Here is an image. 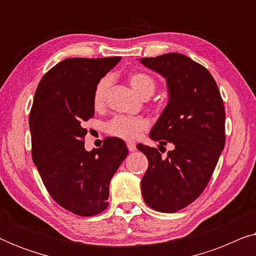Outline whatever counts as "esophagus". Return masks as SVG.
<instances>
[{
	"label": "esophagus",
	"mask_w": 256,
	"mask_h": 256,
	"mask_svg": "<svg viewBox=\"0 0 256 256\" xmlns=\"http://www.w3.org/2000/svg\"><path fill=\"white\" fill-rule=\"evenodd\" d=\"M127 148L129 152H135L136 150V144L134 142H127Z\"/></svg>",
	"instance_id": "34e87169"
}]
</instances>
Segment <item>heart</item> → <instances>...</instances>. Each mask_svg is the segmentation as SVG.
Instances as JSON below:
<instances>
[{
	"label": "heart",
	"mask_w": 256,
	"mask_h": 256,
	"mask_svg": "<svg viewBox=\"0 0 256 256\" xmlns=\"http://www.w3.org/2000/svg\"><path fill=\"white\" fill-rule=\"evenodd\" d=\"M112 80L110 76H104L94 87L93 104L96 108H101L106 102L107 93L110 90ZM129 84L138 94L142 98H149L152 96L156 90V82L152 76L143 72H134L129 76ZM149 127V122L144 118L126 116V115H116L107 122L106 130L110 135L120 138L122 140L138 138L143 132Z\"/></svg>",
	"instance_id": "1"
}]
</instances>
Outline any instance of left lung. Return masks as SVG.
Instances as JSON below:
<instances>
[{
  "instance_id": "left-lung-1",
  "label": "left lung",
  "mask_w": 256,
  "mask_h": 256,
  "mask_svg": "<svg viewBox=\"0 0 256 256\" xmlns=\"http://www.w3.org/2000/svg\"><path fill=\"white\" fill-rule=\"evenodd\" d=\"M140 62L164 76L169 90L150 138L174 146L163 157L156 148L138 144L149 162L142 196L152 208L174 213L194 202L211 180L225 146V108L211 73L186 56L171 52Z\"/></svg>"
}]
</instances>
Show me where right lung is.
I'll list each match as a JSON object with an SVG mask.
<instances>
[{"instance_id": "1", "label": "right lung", "mask_w": 256, "mask_h": 256, "mask_svg": "<svg viewBox=\"0 0 256 256\" xmlns=\"http://www.w3.org/2000/svg\"><path fill=\"white\" fill-rule=\"evenodd\" d=\"M121 57L68 58L38 84L30 112L32 160L54 202L80 216L108 206L110 183L128 155L126 143L106 138L87 152L84 121L93 118L94 87Z\"/></svg>"}]
</instances>
